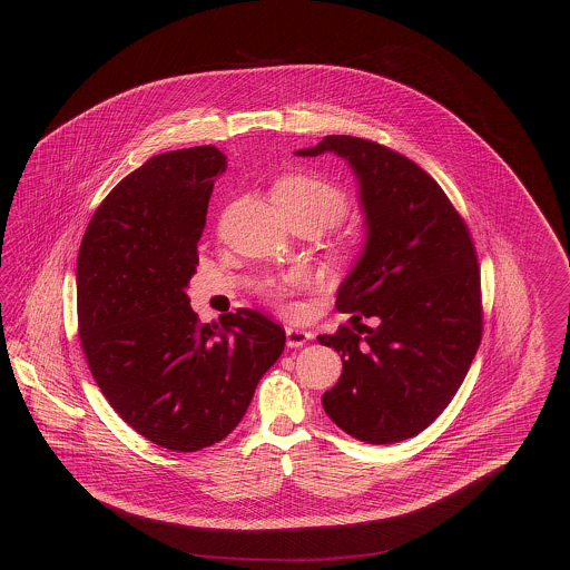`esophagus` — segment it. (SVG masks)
<instances>
[{
  "label": "esophagus",
  "mask_w": 570,
  "mask_h": 570,
  "mask_svg": "<svg viewBox=\"0 0 570 570\" xmlns=\"http://www.w3.org/2000/svg\"><path fill=\"white\" fill-rule=\"evenodd\" d=\"M309 337H312V333H309V331H305V328L286 326V344H288L291 348H298V346H303Z\"/></svg>",
  "instance_id": "34e87169"
}]
</instances>
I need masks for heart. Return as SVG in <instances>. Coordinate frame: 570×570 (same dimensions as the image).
I'll return each instance as SVG.
<instances>
[{
	"mask_svg": "<svg viewBox=\"0 0 570 570\" xmlns=\"http://www.w3.org/2000/svg\"><path fill=\"white\" fill-rule=\"evenodd\" d=\"M273 203L284 217L307 219L321 230L340 224L348 216L351 203L346 191L325 177L312 173H295L275 181L272 190ZM365 249L361 237H351L340 245L344 261H356ZM305 284V275L298 272L284 273L279 277H267L261 282V295L277 307H293V297Z\"/></svg>",
	"mask_w": 570,
	"mask_h": 570,
	"instance_id": "heart-1",
	"label": "heart"
}]
</instances>
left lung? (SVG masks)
I'll return each instance as SVG.
<instances>
[{"mask_svg":"<svg viewBox=\"0 0 570 570\" xmlns=\"http://www.w3.org/2000/svg\"><path fill=\"white\" fill-rule=\"evenodd\" d=\"M326 151L346 158L358 177L367 244L335 301L358 325L318 335L344 363L323 406L356 440L393 444L434 423L479 351L476 247L460 212L419 164L346 135L325 136L297 156ZM361 317L377 325L363 326Z\"/></svg>","mask_w":570,"mask_h":570,"instance_id":"left-lung-1","label":"left lung"}]
</instances>
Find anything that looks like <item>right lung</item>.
Returning a JSON list of instances; mask_svg holds the SVG:
<instances>
[{
    "instance_id": "right-lung-1",
    "label": "right lung",
    "mask_w": 570,
    "mask_h": 570,
    "mask_svg": "<svg viewBox=\"0 0 570 570\" xmlns=\"http://www.w3.org/2000/svg\"><path fill=\"white\" fill-rule=\"evenodd\" d=\"M226 156L166 151L121 179L82 235L79 340L110 407L154 444L194 453L230 434L286 333L239 307L203 325L186 288Z\"/></svg>"
}]
</instances>
